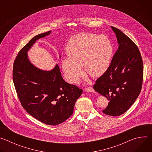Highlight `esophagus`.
I'll use <instances>...</instances> for the list:
<instances>
[{
	"label": "esophagus",
	"instance_id": "obj_1",
	"mask_svg": "<svg viewBox=\"0 0 152 152\" xmlns=\"http://www.w3.org/2000/svg\"><path fill=\"white\" fill-rule=\"evenodd\" d=\"M85 90L86 91L90 92V93H94V92H95L94 88H93V87H91V86H90V87H86V88H85Z\"/></svg>",
	"mask_w": 152,
	"mask_h": 152
}]
</instances>
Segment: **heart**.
<instances>
[{
  "mask_svg": "<svg viewBox=\"0 0 152 152\" xmlns=\"http://www.w3.org/2000/svg\"><path fill=\"white\" fill-rule=\"evenodd\" d=\"M113 51L112 43L105 35L81 33L74 36L66 48L68 58L61 61L67 80L70 83H78L83 75V66L90 76H101L110 67Z\"/></svg>",
  "mask_w": 152,
  "mask_h": 152,
  "instance_id": "obj_1",
  "label": "heart"
}]
</instances>
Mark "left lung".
<instances>
[{
  "mask_svg": "<svg viewBox=\"0 0 152 152\" xmlns=\"http://www.w3.org/2000/svg\"><path fill=\"white\" fill-rule=\"evenodd\" d=\"M111 28L117 37L118 48L109 68L96 80L93 88L110 101L103 113L118 116L131 107L141 92L143 62L134 42L118 29Z\"/></svg>",
  "mask_w": 152,
  "mask_h": 152,
  "instance_id": "obj_1",
  "label": "left lung"
}]
</instances>
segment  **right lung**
<instances>
[{
    "label": "right lung",
    "instance_id": "right-lung-1",
    "mask_svg": "<svg viewBox=\"0 0 152 152\" xmlns=\"http://www.w3.org/2000/svg\"><path fill=\"white\" fill-rule=\"evenodd\" d=\"M51 31L32 38L18 52L13 65V82L18 99L26 111L41 122L55 126L73 113L82 90L65 82L58 65L50 71L40 70L31 63L27 52L35 41Z\"/></svg>",
    "mask_w": 152,
    "mask_h": 152
}]
</instances>
